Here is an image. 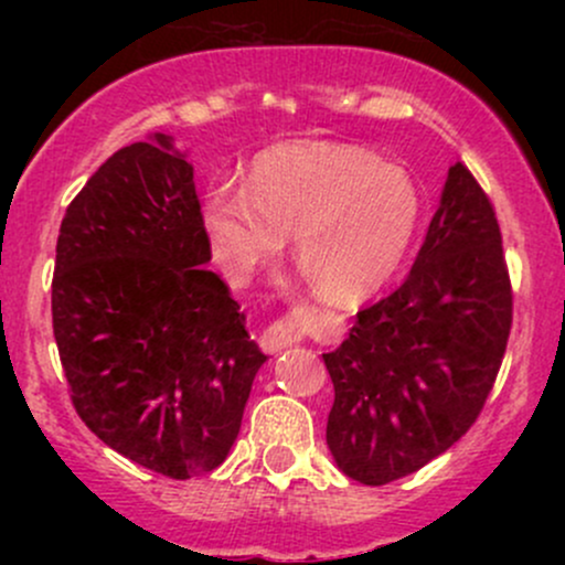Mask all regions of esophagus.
Returning <instances> with one entry per match:
<instances>
[{
	"label": "esophagus",
	"mask_w": 565,
	"mask_h": 565,
	"mask_svg": "<svg viewBox=\"0 0 565 565\" xmlns=\"http://www.w3.org/2000/svg\"><path fill=\"white\" fill-rule=\"evenodd\" d=\"M305 316H308V310L295 308L287 316H281V319L270 321L260 334V348L265 353H281V350L300 342L305 334Z\"/></svg>",
	"instance_id": "34e87169"
}]
</instances>
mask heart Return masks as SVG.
Returning a JSON list of instances; mask_svg holds the SVG:
<instances>
[{"mask_svg": "<svg viewBox=\"0 0 565 565\" xmlns=\"http://www.w3.org/2000/svg\"><path fill=\"white\" fill-rule=\"evenodd\" d=\"M423 199L404 167L364 146L295 140L252 161L249 185H215L204 199L212 255L233 281L276 260L287 236L327 300L380 289L417 233Z\"/></svg>", "mask_w": 565, "mask_h": 565, "instance_id": "1", "label": "heart"}]
</instances>
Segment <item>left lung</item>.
Masks as SVG:
<instances>
[{"mask_svg":"<svg viewBox=\"0 0 565 565\" xmlns=\"http://www.w3.org/2000/svg\"><path fill=\"white\" fill-rule=\"evenodd\" d=\"M510 327L494 204L457 161L412 274L359 310L348 340L323 353L334 385L327 444L337 468L385 486L457 444L494 387Z\"/></svg>","mask_w":565,"mask_h":565,"instance_id":"obj_1","label":"left lung"}]
</instances>
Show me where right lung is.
Segmentation results:
<instances>
[{
    "label": "right lung",
    "mask_w": 565,
    "mask_h": 565,
    "mask_svg": "<svg viewBox=\"0 0 565 565\" xmlns=\"http://www.w3.org/2000/svg\"><path fill=\"white\" fill-rule=\"evenodd\" d=\"M210 260L193 167L164 135L100 164L55 246L71 404L103 444L174 481L223 465L268 359Z\"/></svg>",
    "instance_id": "obj_1"
}]
</instances>
